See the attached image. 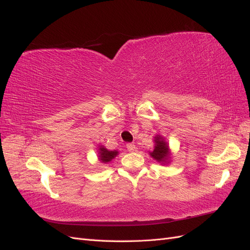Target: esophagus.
<instances>
[{"mask_svg": "<svg viewBox=\"0 0 250 250\" xmlns=\"http://www.w3.org/2000/svg\"><path fill=\"white\" fill-rule=\"evenodd\" d=\"M126 148L127 150L129 151V152H133V151H137V147H135V145L133 143H128L126 145Z\"/></svg>", "mask_w": 250, "mask_h": 250, "instance_id": "esophagus-1", "label": "esophagus"}]
</instances>
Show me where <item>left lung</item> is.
Returning a JSON list of instances; mask_svg holds the SVG:
<instances>
[{"label": "left lung", "mask_w": 250, "mask_h": 250, "mask_svg": "<svg viewBox=\"0 0 250 250\" xmlns=\"http://www.w3.org/2000/svg\"><path fill=\"white\" fill-rule=\"evenodd\" d=\"M154 142H155L154 149L149 153L151 157H153L156 162L162 163L163 165L169 163L170 152H169V147H168L167 142H166L161 135H156L154 138Z\"/></svg>", "instance_id": "obj_1"}]
</instances>
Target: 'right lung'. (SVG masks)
<instances>
[{"mask_svg":"<svg viewBox=\"0 0 250 250\" xmlns=\"http://www.w3.org/2000/svg\"><path fill=\"white\" fill-rule=\"evenodd\" d=\"M118 154H119V152H118L117 150L109 151L106 148H104V146H100L99 147V160H100L101 163H104V164L109 163Z\"/></svg>","mask_w":250,"mask_h":250,"instance_id":"add662e5","label":"right lung"}]
</instances>
